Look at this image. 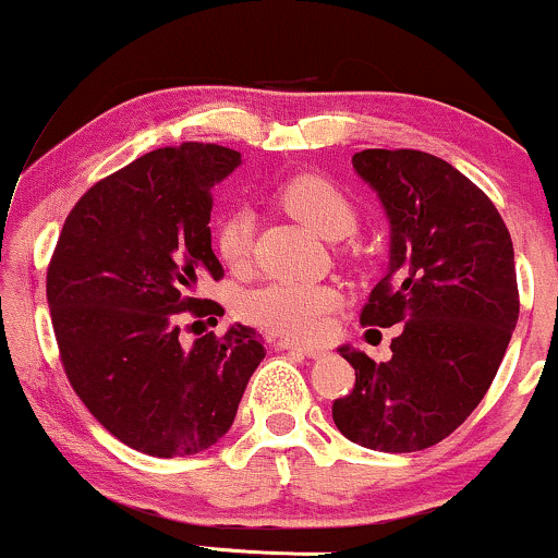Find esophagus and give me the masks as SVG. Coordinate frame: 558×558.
Masks as SVG:
<instances>
[{"mask_svg": "<svg viewBox=\"0 0 558 558\" xmlns=\"http://www.w3.org/2000/svg\"><path fill=\"white\" fill-rule=\"evenodd\" d=\"M278 345H280V349L301 351V354L310 356V360H323V356L330 354V351L325 349V345H317V343H296V341H288V338H283V341H280Z\"/></svg>", "mask_w": 558, "mask_h": 558, "instance_id": "obj_1", "label": "esophagus"}]
</instances>
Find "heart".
<instances>
[{
	"label": "heart",
	"instance_id": "obj_1",
	"mask_svg": "<svg viewBox=\"0 0 558 558\" xmlns=\"http://www.w3.org/2000/svg\"><path fill=\"white\" fill-rule=\"evenodd\" d=\"M280 207L325 239H341L356 228L351 196L323 172H299L275 191ZM254 246V215L233 207L215 228V252L228 267L246 265ZM343 304V291L317 280H272L239 299V315L257 328L288 338H317Z\"/></svg>",
	"mask_w": 558,
	"mask_h": 558
}]
</instances>
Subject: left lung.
Segmentation results:
<instances>
[{"instance_id": "left-lung-1", "label": "left lung", "mask_w": 558, "mask_h": 558, "mask_svg": "<svg viewBox=\"0 0 558 558\" xmlns=\"http://www.w3.org/2000/svg\"><path fill=\"white\" fill-rule=\"evenodd\" d=\"M354 170L390 220V267L360 323L401 325L388 362L343 345L354 388L332 401L345 438L409 453L448 438L488 393L520 317L514 246L470 178L417 149H364Z\"/></svg>"}]
</instances>
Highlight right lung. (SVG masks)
Listing matches in <instances>:
<instances>
[{
  "label": "right lung",
  "mask_w": 558,
  "mask_h": 558,
  "mask_svg": "<svg viewBox=\"0 0 558 558\" xmlns=\"http://www.w3.org/2000/svg\"><path fill=\"white\" fill-rule=\"evenodd\" d=\"M239 162V151L198 141L138 157L75 202L49 259L47 301L70 386L114 438L149 457L215 446L265 360L262 336L243 325L178 341L181 319L222 315L196 286L222 278L213 191Z\"/></svg>",
  "instance_id": "right-lung-1"
}]
</instances>
